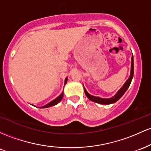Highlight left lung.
Returning a JSON list of instances; mask_svg holds the SVG:
<instances>
[{
    "label": "left lung",
    "instance_id": "1",
    "mask_svg": "<svg viewBox=\"0 0 151 151\" xmlns=\"http://www.w3.org/2000/svg\"><path fill=\"white\" fill-rule=\"evenodd\" d=\"M131 61H132L131 62V71H130V76L129 78H128V81H126V83L123 85V87H122L118 91V92L117 93L116 96H113V97L111 98H101L99 97H96V96L90 95L86 91V90L84 88L85 94H86V96H87V97L88 98V99L91 100V101H93V102L98 103H101V104H111V103H116V101H118V100H119L120 98L123 96V95L125 93V92L127 91V89L128 88L130 83H131L132 79H133V73H134V65H133V55H132V58H131Z\"/></svg>",
    "mask_w": 151,
    "mask_h": 151
}]
</instances>
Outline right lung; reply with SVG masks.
I'll return each instance as SVG.
<instances>
[{
  "instance_id": "1",
  "label": "right lung",
  "mask_w": 151,
  "mask_h": 151,
  "mask_svg": "<svg viewBox=\"0 0 151 151\" xmlns=\"http://www.w3.org/2000/svg\"><path fill=\"white\" fill-rule=\"evenodd\" d=\"M66 81H67V78H65V83H66ZM63 96V93H62L60 94V96H58V97L57 98H55V100H53V101H51V102H50L49 103H48V104L45 105V106H43V107H41V108L51 107V106H55V105L58 104V103L62 100Z\"/></svg>"
}]
</instances>
